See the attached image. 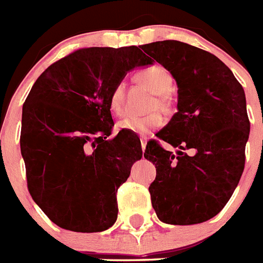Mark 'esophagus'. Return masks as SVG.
Instances as JSON below:
<instances>
[{"mask_svg": "<svg viewBox=\"0 0 263 263\" xmlns=\"http://www.w3.org/2000/svg\"><path fill=\"white\" fill-rule=\"evenodd\" d=\"M146 143H147V141L146 139H141V146H142V152H145V148H146Z\"/></svg>", "mask_w": 263, "mask_h": 263, "instance_id": "esophagus-1", "label": "esophagus"}]
</instances>
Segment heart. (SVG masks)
<instances>
[{"label": "heart", "instance_id": "b5f03b06", "mask_svg": "<svg viewBox=\"0 0 263 263\" xmlns=\"http://www.w3.org/2000/svg\"><path fill=\"white\" fill-rule=\"evenodd\" d=\"M137 83L152 90L155 93V100L152 104V110L168 111L171 108L168 93L173 89L174 79L173 75L166 68L160 66H150L138 71L134 76ZM125 101V84L117 83L111 89L109 96V109L113 116H121L124 111ZM163 125V118L158 113L145 116V117H125L117 124L118 129L129 130L139 136L146 137L152 134Z\"/></svg>", "mask_w": 263, "mask_h": 263}]
</instances>
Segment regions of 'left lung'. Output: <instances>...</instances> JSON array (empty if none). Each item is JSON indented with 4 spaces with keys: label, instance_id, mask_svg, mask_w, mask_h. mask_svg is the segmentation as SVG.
Wrapping results in <instances>:
<instances>
[{
    "label": "left lung",
    "instance_id": "1",
    "mask_svg": "<svg viewBox=\"0 0 263 263\" xmlns=\"http://www.w3.org/2000/svg\"><path fill=\"white\" fill-rule=\"evenodd\" d=\"M142 50L178 84V111L157 134L176 154L157 141L143 154L157 168L148 187L153 208L166 224H200L224 208L242 175L250 132L245 92L233 72L201 48L162 41Z\"/></svg>",
    "mask_w": 263,
    "mask_h": 263
}]
</instances>
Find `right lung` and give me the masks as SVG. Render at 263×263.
Masks as SVG:
<instances>
[{
  "instance_id": "obj_1",
  "label": "right lung",
  "mask_w": 263,
  "mask_h": 263,
  "mask_svg": "<svg viewBox=\"0 0 263 263\" xmlns=\"http://www.w3.org/2000/svg\"><path fill=\"white\" fill-rule=\"evenodd\" d=\"M150 64L136 46L81 48L32 85L22 108L21 153L32 200L58 227L93 233L117 220L116 194L142 147L130 133L109 138V96L127 72Z\"/></svg>"
}]
</instances>
